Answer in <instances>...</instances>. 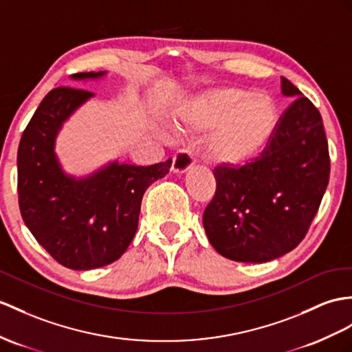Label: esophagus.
I'll list each match as a JSON object with an SVG mask.
<instances>
[{"label": "esophagus", "mask_w": 352, "mask_h": 352, "mask_svg": "<svg viewBox=\"0 0 352 352\" xmlns=\"http://www.w3.org/2000/svg\"><path fill=\"white\" fill-rule=\"evenodd\" d=\"M194 164V160L186 152H177L176 155L173 157V161H171V171L176 175H182L185 171L190 170Z\"/></svg>", "instance_id": "34e87169"}]
</instances>
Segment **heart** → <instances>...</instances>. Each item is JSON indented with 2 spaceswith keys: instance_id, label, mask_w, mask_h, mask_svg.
<instances>
[{
  "instance_id": "1",
  "label": "heart",
  "mask_w": 352,
  "mask_h": 352,
  "mask_svg": "<svg viewBox=\"0 0 352 352\" xmlns=\"http://www.w3.org/2000/svg\"><path fill=\"white\" fill-rule=\"evenodd\" d=\"M176 122L186 130L208 131L203 153L213 164L242 166L258 155L275 133L278 106L267 91L215 89L185 102Z\"/></svg>"
}]
</instances>
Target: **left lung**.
Wrapping results in <instances>:
<instances>
[{"mask_svg": "<svg viewBox=\"0 0 352 352\" xmlns=\"http://www.w3.org/2000/svg\"><path fill=\"white\" fill-rule=\"evenodd\" d=\"M282 79V94L297 97L254 161L217 167V191L203 213L210 245L226 258L265 263L303 241L329 185L330 155L322 118L311 100Z\"/></svg>", "mask_w": 352, "mask_h": 352, "instance_id": "8db88e82", "label": "left lung"}]
</instances>
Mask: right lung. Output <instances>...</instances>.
Here are the masks:
<instances>
[{
    "instance_id": "obj_1",
    "label": "right lung",
    "mask_w": 352,
    "mask_h": 352,
    "mask_svg": "<svg viewBox=\"0 0 352 352\" xmlns=\"http://www.w3.org/2000/svg\"><path fill=\"white\" fill-rule=\"evenodd\" d=\"M104 74L77 73L73 79ZM92 92L58 87L40 102L18 149V195L25 226L36 241L73 270L102 267L121 258L139 224L144 191L164 177L171 160L153 166L111 162L89 177L65 175L55 155V139L73 111Z\"/></svg>"
}]
</instances>
